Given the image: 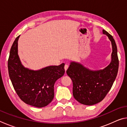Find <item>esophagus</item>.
<instances>
[{"mask_svg": "<svg viewBox=\"0 0 127 127\" xmlns=\"http://www.w3.org/2000/svg\"><path fill=\"white\" fill-rule=\"evenodd\" d=\"M68 66L69 65H68V64H65V66H64V69H65V70L66 71V70H67V69L68 68Z\"/></svg>", "mask_w": 127, "mask_h": 127, "instance_id": "esophagus-1", "label": "esophagus"}]
</instances>
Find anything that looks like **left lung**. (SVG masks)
I'll return each mask as SVG.
<instances>
[{"mask_svg":"<svg viewBox=\"0 0 127 127\" xmlns=\"http://www.w3.org/2000/svg\"><path fill=\"white\" fill-rule=\"evenodd\" d=\"M111 42L113 52L110 64L103 70L92 71L81 64L72 62L66 70V73L73 82V95L81 104L92 105L104 99L110 91L117 76L119 59L117 47L113 36L105 30Z\"/></svg>","mask_w":127,"mask_h":127,"instance_id":"1","label":"left lung"}]
</instances>
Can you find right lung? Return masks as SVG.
Wrapping results in <instances>:
<instances>
[{"label": "right lung", "mask_w": 127, "mask_h": 127, "mask_svg": "<svg viewBox=\"0 0 127 127\" xmlns=\"http://www.w3.org/2000/svg\"><path fill=\"white\" fill-rule=\"evenodd\" d=\"M20 36L12 45L8 61V72L12 85L19 97L26 104L37 107L46 106L54 96L55 82L65 73L64 63L36 71L25 68L18 55Z\"/></svg>", "instance_id": "1"}]
</instances>
